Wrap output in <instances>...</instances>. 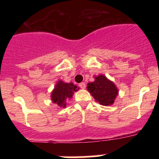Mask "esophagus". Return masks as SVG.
Returning a JSON list of instances; mask_svg holds the SVG:
<instances>
[{
	"label": "esophagus",
	"instance_id": "obj_1",
	"mask_svg": "<svg viewBox=\"0 0 159 159\" xmlns=\"http://www.w3.org/2000/svg\"><path fill=\"white\" fill-rule=\"evenodd\" d=\"M79 87L81 88V89H85V84H84V82L80 83V84H79Z\"/></svg>",
	"mask_w": 159,
	"mask_h": 159
}]
</instances>
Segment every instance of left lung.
Listing matches in <instances>:
<instances>
[{"label": "left lung", "instance_id": "obj_1", "mask_svg": "<svg viewBox=\"0 0 159 159\" xmlns=\"http://www.w3.org/2000/svg\"><path fill=\"white\" fill-rule=\"evenodd\" d=\"M87 88L91 95L102 105H112L118 95L116 86L105 75L96 77L95 81L89 83Z\"/></svg>", "mask_w": 159, "mask_h": 159}]
</instances>
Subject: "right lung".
Returning <instances> with one entry per match:
<instances>
[{
  "mask_svg": "<svg viewBox=\"0 0 159 159\" xmlns=\"http://www.w3.org/2000/svg\"><path fill=\"white\" fill-rule=\"evenodd\" d=\"M77 90V86L74 85L73 83L68 84L59 81L51 94L53 103L57 104L60 107H65L66 99L72 98L74 91H76Z\"/></svg>",
  "mask_w": 159,
  "mask_h": 159,
  "instance_id": "right-lung-1",
  "label": "right lung"
}]
</instances>
